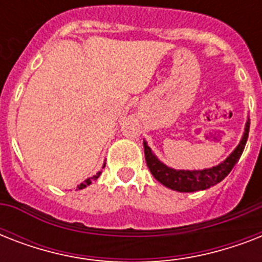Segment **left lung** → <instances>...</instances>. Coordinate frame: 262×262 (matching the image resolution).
Listing matches in <instances>:
<instances>
[{
	"instance_id": "8db88e82",
	"label": "left lung",
	"mask_w": 262,
	"mask_h": 262,
	"mask_svg": "<svg viewBox=\"0 0 262 262\" xmlns=\"http://www.w3.org/2000/svg\"><path fill=\"white\" fill-rule=\"evenodd\" d=\"M249 127H250V121L248 119L244 137L241 140V143L238 144V147L234 149V152L224 162L211 168H204V170H174V168L167 167L166 164L162 163L154 155L151 148L148 147L147 141H144L145 162H147L148 168H149L151 174L155 177L156 181H159L162 185H164L168 189H172V190L177 191H185V193L205 190L208 187L213 186L216 183H219L220 181H223L230 174V171L235 166L236 162L239 160L241 155H242V152L245 149V145H246V141H248Z\"/></svg>"
}]
</instances>
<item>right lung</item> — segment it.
<instances>
[{
	"label": "right lung",
	"instance_id": "add662e5",
	"mask_svg": "<svg viewBox=\"0 0 262 262\" xmlns=\"http://www.w3.org/2000/svg\"><path fill=\"white\" fill-rule=\"evenodd\" d=\"M100 174H102V171H99L98 174L94 175V177H92V178L85 179V181H84L83 183H80L79 186H77V189H84V187H87L88 185H91V183H92V181H95V179H98V178H99V175H100Z\"/></svg>",
	"mask_w": 262,
	"mask_h": 262
}]
</instances>
